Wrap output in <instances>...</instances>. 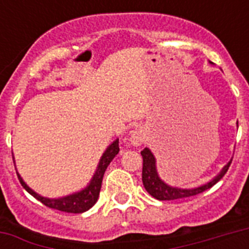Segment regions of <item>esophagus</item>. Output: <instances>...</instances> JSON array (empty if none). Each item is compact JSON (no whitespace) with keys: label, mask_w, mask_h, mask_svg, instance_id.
I'll list each match as a JSON object with an SVG mask.
<instances>
[{"label":"esophagus","mask_w":249,"mask_h":249,"mask_svg":"<svg viewBox=\"0 0 249 249\" xmlns=\"http://www.w3.org/2000/svg\"><path fill=\"white\" fill-rule=\"evenodd\" d=\"M143 133L140 132V130H133V132L130 133V143L134 144V146H140L141 143H143Z\"/></svg>","instance_id":"esophagus-1"}]
</instances>
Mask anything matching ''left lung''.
I'll use <instances>...</instances> for the list:
<instances>
[{"mask_svg": "<svg viewBox=\"0 0 249 249\" xmlns=\"http://www.w3.org/2000/svg\"><path fill=\"white\" fill-rule=\"evenodd\" d=\"M141 155L143 158V166H142V182L146 191H147L151 196H154L158 200H176V199H183V197L195 196L197 194L204 193L205 190L211 189L212 186H214L217 182L220 181L221 178L224 177L225 173L228 172L229 166L231 164V161L225 166L224 169L221 170V173L217 176L213 181L208 182L207 185L196 187L193 190H182L176 189V187H170V186L165 185L161 179L159 178L158 173H156L155 166V158L151 154V151L148 148H144L141 151Z\"/></svg>", "mask_w": 249, "mask_h": 249, "instance_id": "obj_1", "label": "left lung"}]
</instances>
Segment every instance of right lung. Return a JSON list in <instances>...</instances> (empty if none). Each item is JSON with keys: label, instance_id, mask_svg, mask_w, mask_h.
Here are the masks:
<instances>
[{"label": "right lung", "instance_id": "right-lung-1", "mask_svg": "<svg viewBox=\"0 0 249 249\" xmlns=\"http://www.w3.org/2000/svg\"><path fill=\"white\" fill-rule=\"evenodd\" d=\"M119 140H116L111 146H109L106 152L103 154L101 159V163L98 165V169L94 174L93 179L90 182V185L84 189L83 191L80 193H76L73 195H70V196L60 197V199H46V197H42L40 195H37L33 190H31L28 186L25 185L23 179L20 178V176L18 174V178L20 181L21 186L24 187L27 191H28L32 196H35L37 200H40L42 204H45L46 207L52 209H56V211H60V212H67V213H83L88 209H90L93 207L98 200V196H99V191H101L102 187V179H103V176H105V172L107 169V166L109 165V163L112 161V159L117 155L119 152Z\"/></svg>", "mask_w": 249, "mask_h": 249}]
</instances>
